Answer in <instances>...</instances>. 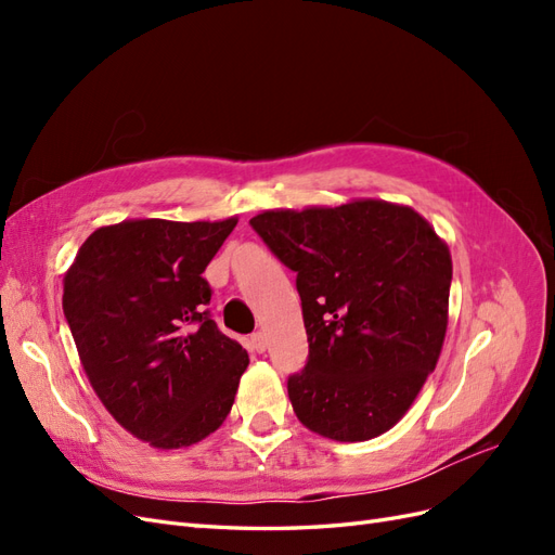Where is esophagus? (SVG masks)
Here are the masks:
<instances>
[{"label":"esophagus","mask_w":555,"mask_h":555,"mask_svg":"<svg viewBox=\"0 0 555 555\" xmlns=\"http://www.w3.org/2000/svg\"><path fill=\"white\" fill-rule=\"evenodd\" d=\"M249 347L255 349V351H259V354H261V351L266 349V335H263L261 331L251 333V335H249Z\"/></svg>","instance_id":"esophagus-1"}]
</instances>
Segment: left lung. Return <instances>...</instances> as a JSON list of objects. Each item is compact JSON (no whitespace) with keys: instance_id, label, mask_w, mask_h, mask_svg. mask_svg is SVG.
I'll return each instance as SVG.
<instances>
[{"instance_id":"obj_1","label":"left lung","mask_w":555,"mask_h":555,"mask_svg":"<svg viewBox=\"0 0 555 555\" xmlns=\"http://www.w3.org/2000/svg\"><path fill=\"white\" fill-rule=\"evenodd\" d=\"M296 273L310 354L289 375L298 422L338 442L396 426L440 359L451 257L408 206L266 210L249 220Z\"/></svg>"}]
</instances>
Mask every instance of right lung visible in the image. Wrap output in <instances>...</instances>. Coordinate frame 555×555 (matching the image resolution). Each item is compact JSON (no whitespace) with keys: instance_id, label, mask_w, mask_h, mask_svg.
Returning a JSON list of instances; mask_svg holds the SVG:
<instances>
[{"instance_id":"1","label":"right lung","mask_w":555,"mask_h":555,"mask_svg":"<svg viewBox=\"0 0 555 555\" xmlns=\"http://www.w3.org/2000/svg\"><path fill=\"white\" fill-rule=\"evenodd\" d=\"M236 224L102 227L64 275V317L94 393L157 449L190 447L220 428L249 363L206 308L204 271Z\"/></svg>"}]
</instances>
